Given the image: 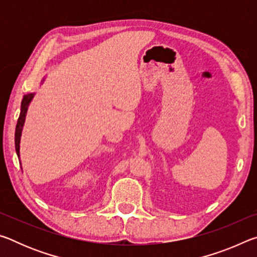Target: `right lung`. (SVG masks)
Wrapping results in <instances>:
<instances>
[{
	"mask_svg": "<svg viewBox=\"0 0 257 257\" xmlns=\"http://www.w3.org/2000/svg\"><path fill=\"white\" fill-rule=\"evenodd\" d=\"M34 97V94H27L25 95L23 98V102H21V111H20V115L18 119V123H17L16 127V135H15V143H16V151L17 154L19 156V147H20V136H21V130H23L24 123H25V118H26V113H27L29 103L32 102V99Z\"/></svg>",
	"mask_w": 257,
	"mask_h": 257,
	"instance_id": "add662e5",
	"label": "right lung"
}]
</instances>
